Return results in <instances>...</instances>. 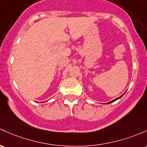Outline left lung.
<instances>
[{
  "label": "left lung",
  "mask_w": 147,
  "mask_h": 147,
  "mask_svg": "<svg viewBox=\"0 0 147 147\" xmlns=\"http://www.w3.org/2000/svg\"><path fill=\"white\" fill-rule=\"evenodd\" d=\"M123 95H124V93H123V95H122V96H120V97H119V98H116V99L113 100H112V101H110V102H107V104H110V103H112V102H114V101H115V100H118V99H119V98H121V97H122V96H123Z\"/></svg>",
  "instance_id": "obj_1"
}]
</instances>
